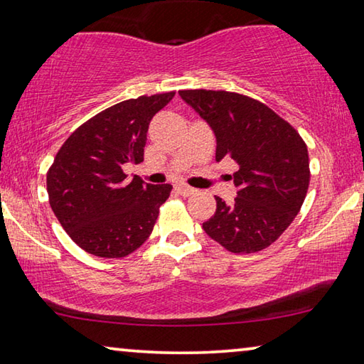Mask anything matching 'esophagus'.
Masks as SVG:
<instances>
[{
    "label": "esophagus",
    "mask_w": 364,
    "mask_h": 364,
    "mask_svg": "<svg viewBox=\"0 0 364 364\" xmlns=\"http://www.w3.org/2000/svg\"><path fill=\"white\" fill-rule=\"evenodd\" d=\"M175 189H176L178 194H181L184 197L196 194V189L191 188V186H186V184H178V186H175Z\"/></svg>",
    "instance_id": "esophagus-1"
}]
</instances>
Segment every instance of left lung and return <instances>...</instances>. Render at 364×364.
I'll return each mask as SVG.
<instances>
[{"mask_svg": "<svg viewBox=\"0 0 364 364\" xmlns=\"http://www.w3.org/2000/svg\"><path fill=\"white\" fill-rule=\"evenodd\" d=\"M180 96L217 136L215 159L232 160L237 197H215L217 212L202 228L232 254H254L273 244L304 204L310 160L299 132L254 97L223 90H181Z\"/></svg>", "mask_w": 364, "mask_h": 364, "instance_id": "obj_1", "label": "left lung"}]
</instances>
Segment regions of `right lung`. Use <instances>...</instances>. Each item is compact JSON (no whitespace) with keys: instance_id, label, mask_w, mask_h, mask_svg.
Returning a JSON list of instances; mask_svg holds the SVG:
<instances>
[{"instance_id":"right-lung-1","label":"right lung","mask_w":364,"mask_h":364,"mask_svg":"<svg viewBox=\"0 0 364 364\" xmlns=\"http://www.w3.org/2000/svg\"><path fill=\"white\" fill-rule=\"evenodd\" d=\"M175 91L139 96L91 117L60 146L46 173L54 215L78 247L102 258H122L151 236L171 184L127 180L123 165L144 159L152 117Z\"/></svg>"}]
</instances>
